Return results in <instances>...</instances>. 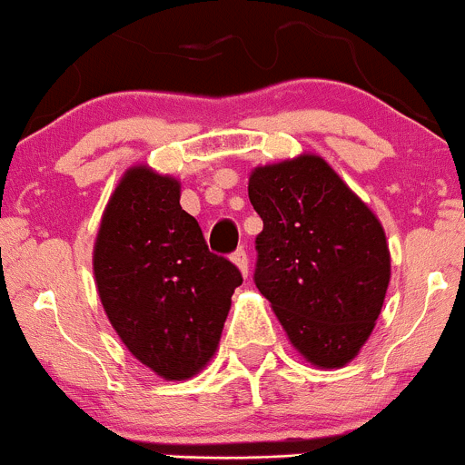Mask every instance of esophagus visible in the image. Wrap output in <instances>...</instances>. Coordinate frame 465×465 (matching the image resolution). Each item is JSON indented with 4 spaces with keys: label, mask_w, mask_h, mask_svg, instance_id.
Masks as SVG:
<instances>
[{
    "label": "esophagus",
    "mask_w": 465,
    "mask_h": 465,
    "mask_svg": "<svg viewBox=\"0 0 465 465\" xmlns=\"http://www.w3.org/2000/svg\"><path fill=\"white\" fill-rule=\"evenodd\" d=\"M232 263L239 268V272H242L243 277H248V254L243 248H239L237 252H232Z\"/></svg>",
    "instance_id": "34e87169"
}]
</instances>
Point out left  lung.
I'll list each match as a JSON object with an SVG mask.
<instances>
[{"label": "left lung", "mask_w": 465, "mask_h": 465, "mask_svg": "<svg viewBox=\"0 0 465 465\" xmlns=\"http://www.w3.org/2000/svg\"><path fill=\"white\" fill-rule=\"evenodd\" d=\"M248 197L263 222L259 292L306 361L346 366L372 334L391 283L381 222L311 153L254 168Z\"/></svg>", "instance_id": "left-lung-1"}]
</instances>
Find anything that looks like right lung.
<instances>
[{
	"label": "right lung",
	"mask_w": 465,
	"mask_h": 465,
	"mask_svg": "<svg viewBox=\"0 0 465 465\" xmlns=\"http://www.w3.org/2000/svg\"><path fill=\"white\" fill-rule=\"evenodd\" d=\"M182 183L146 163L128 168L102 214L93 271L124 346L168 381L197 374L217 352L242 272L208 251L179 206Z\"/></svg>",
	"instance_id": "1"
}]
</instances>
